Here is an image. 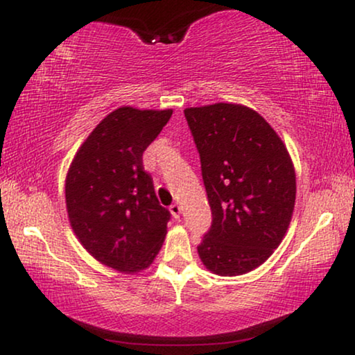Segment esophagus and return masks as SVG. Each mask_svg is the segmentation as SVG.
I'll use <instances>...</instances> for the list:
<instances>
[{"label":"esophagus","instance_id":"esophagus-1","mask_svg":"<svg viewBox=\"0 0 355 355\" xmlns=\"http://www.w3.org/2000/svg\"><path fill=\"white\" fill-rule=\"evenodd\" d=\"M169 210H171V213H173V216L176 218H179V215H181V205H179V203H173L171 207H169Z\"/></svg>","mask_w":355,"mask_h":355}]
</instances>
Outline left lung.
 <instances>
[{"label":"left lung","mask_w":355,"mask_h":355,"mask_svg":"<svg viewBox=\"0 0 355 355\" xmlns=\"http://www.w3.org/2000/svg\"><path fill=\"white\" fill-rule=\"evenodd\" d=\"M200 153L211 227L197 247L211 273L255 270L281 244L293 218L295 171L276 130L249 106L186 108Z\"/></svg>","instance_id":"8db88e82"}]
</instances>
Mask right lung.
Instances as JSON below:
<instances>
[{
  "mask_svg": "<svg viewBox=\"0 0 355 355\" xmlns=\"http://www.w3.org/2000/svg\"><path fill=\"white\" fill-rule=\"evenodd\" d=\"M173 110L121 106L96 124L66 176V208L82 247L119 273L153 263L171 215L159 205L142 155Z\"/></svg>",
  "mask_w": 355,
  "mask_h": 355,
  "instance_id": "1",
  "label": "right lung"
}]
</instances>
